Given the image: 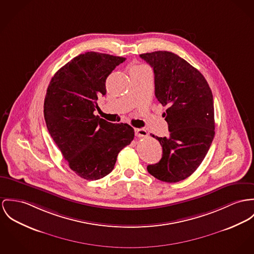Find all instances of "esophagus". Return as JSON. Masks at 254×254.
<instances>
[{"mask_svg": "<svg viewBox=\"0 0 254 254\" xmlns=\"http://www.w3.org/2000/svg\"><path fill=\"white\" fill-rule=\"evenodd\" d=\"M135 135L137 137H147L148 132L144 128H135Z\"/></svg>", "mask_w": 254, "mask_h": 254, "instance_id": "1", "label": "esophagus"}]
</instances>
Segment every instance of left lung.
<instances>
[{"label": "left lung", "mask_w": 254, "mask_h": 254, "mask_svg": "<svg viewBox=\"0 0 254 254\" xmlns=\"http://www.w3.org/2000/svg\"><path fill=\"white\" fill-rule=\"evenodd\" d=\"M154 69L155 95L167 106L162 114L169 137H157L162 157L147 166L148 172L166 183L191 175L207 155L215 136L214 98L208 82L186 60L168 51L141 54Z\"/></svg>", "instance_id": "left-lung-1"}]
</instances>
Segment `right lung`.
Segmentation results:
<instances>
[{"instance_id":"add662e5","label":"right lung","mask_w":254,"mask_h":254,"mask_svg":"<svg viewBox=\"0 0 254 254\" xmlns=\"http://www.w3.org/2000/svg\"><path fill=\"white\" fill-rule=\"evenodd\" d=\"M126 58L86 52L61 67L52 77L44 99L47 129L69 168L83 179L108 175L119 153L134 138L127 124H112L94 115L105 82Z\"/></svg>"}]
</instances>
